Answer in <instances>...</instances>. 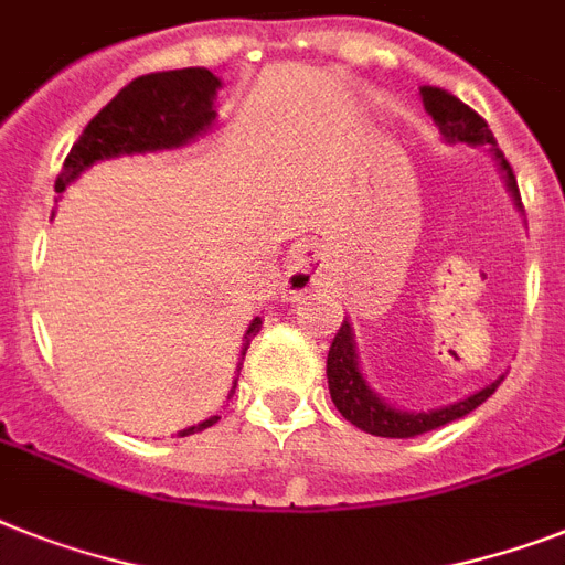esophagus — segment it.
<instances>
[{"label": "esophagus", "instance_id": "34e87169", "mask_svg": "<svg viewBox=\"0 0 565 565\" xmlns=\"http://www.w3.org/2000/svg\"><path fill=\"white\" fill-rule=\"evenodd\" d=\"M328 260L330 252L324 243L307 241L298 243L296 249L290 252L287 260V275H284V296L296 301V298L307 296L316 287H322L328 278Z\"/></svg>", "mask_w": 565, "mask_h": 565}]
</instances>
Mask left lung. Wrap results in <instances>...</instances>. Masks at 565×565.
I'll use <instances>...</instances> for the list:
<instances>
[{
    "mask_svg": "<svg viewBox=\"0 0 565 565\" xmlns=\"http://www.w3.org/2000/svg\"><path fill=\"white\" fill-rule=\"evenodd\" d=\"M420 98H424V109L433 116L435 127L441 130V139L447 145H470V148H484L490 150L493 162H497L499 173L505 179L508 194L513 196V205L516 211H522L520 203V188H516V177H513L511 164L502 156V150L497 148V139L490 132L488 121L473 113V109L461 104L456 95L438 89V86H424L420 89ZM502 383V377L493 380L490 386L479 388L470 397L458 403H449V406H438V409L429 412H412V409H397L394 403H388L386 397H380L374 388L369 386V380L360 369V354H356V339L354 328L348 319H342V328L330 342L328 351V388L330 401L342 412L345 420L362 429L369 435H380V438H415V435L433 433L438 426H447L458 417L470 415L476 406L488 401L490 394L497 392V386Z\"/></svg>",
    "mask_w": 565,
    "mask_h": 565,
    "instance_id": "8db88e82",
    "label": "left lung"
}]
</instances>
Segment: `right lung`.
Wrapping results in <instances>:
<instances>
[{"mask_svg": "<svg viewBox=\"0 0 565 565\" xmlns=\"http://www.w3.org/2000/svg\"><path fill=\"white\" fill-rule=\"evenodd\" d=\"M223 86L214 72L203 66L191 68H173V72H156V75H141L124 86L116 98L109 100L107 107L100 109L98 116L86 124L81 139L72 145L63 171H60L54 191L63 194L68 182H75L92 164L104 162V159H118V156H136V153H162V150L188 148L191 141L214 127L217 121V92ZM54 217V214H52ZM260 316H255L243 333L241 362H237V374H241L243 356L246 348L260 330ZM237 377L232 383L235 394ZM220 417H205L203 424L188 426L179 435H194L217 424Z\"/></svg>", "mask_w": 565, "mask_h": 565, "instance_id": "right-lung-1", "label": "right lung"}]
</instances>
